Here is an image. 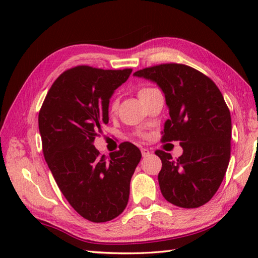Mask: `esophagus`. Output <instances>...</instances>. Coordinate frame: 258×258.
Segmentation results:
<instances>
[{"label": "esophagus", "instance_id": "34e87169", "mask_svg": "<svg viewBox=\"0 0 258 258\" xmlns=\"http://www.w3.org/2000/svg\"><path fill=\"white\" fill-rule=\"evenodd\" d=\"M141 154H142L143 157H148V156L150 155V150L147 149V148H142V149H141Z\"/></svg>", "mask_w": 258, "mask_h": 258}]
</instances>
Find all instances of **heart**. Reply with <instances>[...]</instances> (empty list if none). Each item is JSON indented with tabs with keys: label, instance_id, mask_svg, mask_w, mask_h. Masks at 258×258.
I'll return each instance as SVG.
<instances>
[{
	"label": "heart",
	"instance_id": "1",
	"mask_svg": "<svg viewBox=\"0 0 258 258\" xmlns=\"http://www.w3.org/2000/svg\"><path fill=\"white\" fill-rule=\"evenodd\" d=\"M151 90H154V89H152V87H141V89L139 90V97L142 98L143 95L147 94L148 92H150ZM118 103H119L118 99H116V98L111 99L110 103H109V111L115 112L117 110V108H118Z\"/></svg>",
	"mask_w": 258,
	"mask_h": 258
}]
</instances>
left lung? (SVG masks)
<instances>
[{
  "label": "left lung",
  "mask_w": 258,
  "mask_h": 258,
  "mask_svg": "<svg viewBox=\"0 0 258 258\" xmlns=\"http://www.w3.org/2000/svg\"><path fill=\"white\" fill-rule=\"evenodd\" d=\"M135 76L156 82L165 93L169 117L161 142L180 141L183 154L156 150L164 198L182 208H197L213 198L223 181L231 155V115L211 78L182 63L140 69Z\"/></svg>",
  "instance_id": "left-lung-1"
}]
</instances>
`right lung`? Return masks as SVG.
<instances>
[{"mask_svg": "<svg viewBox=\"0 0 258 258\" xmlns=\"http://www.w3.org/2000/svg\"><path fill=\"white\" fill-rule=\"evenodd\" d=\"M132 69L76 66L50 87L38 113L43 155L60 191L87 221L103 223L120 215L141 151L121 143L109 157L93 143L108 124L109 99Z\"/></svg>", "mask_w": 258, "mask_h": 258, "instance_id": "add662e5", "label": "right lung"}]
</instances>
